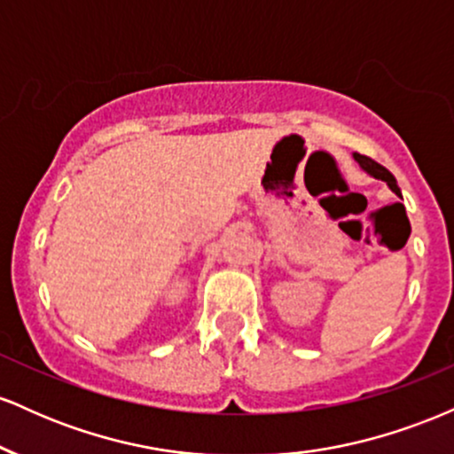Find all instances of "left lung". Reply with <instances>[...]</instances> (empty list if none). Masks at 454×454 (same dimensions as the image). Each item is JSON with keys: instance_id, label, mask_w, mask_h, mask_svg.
Here are the masks:
<instances>
[{"instance_id": "8db88e82", "label": "left lung", "mask_w": 454, "mask_h": 454, "mask_svg": "<svg viewBox=\"0 0 454 454\" xmlns=\"http://www.w3.org/2000/svg\"><path fill=\"white\" fill-rule=\"evenodd\" d=\"M354 160H356L358 164H361V168H363V170H367V173L372 175V176H376V179L387 181L390 190H393L395 194H397V196H401V190H399V185H397V179H395V176L390 175L388 170L384 168L382 164H378L376 160L367 158V155H361V153H354Z\"/></svg>"}]
</instances>
